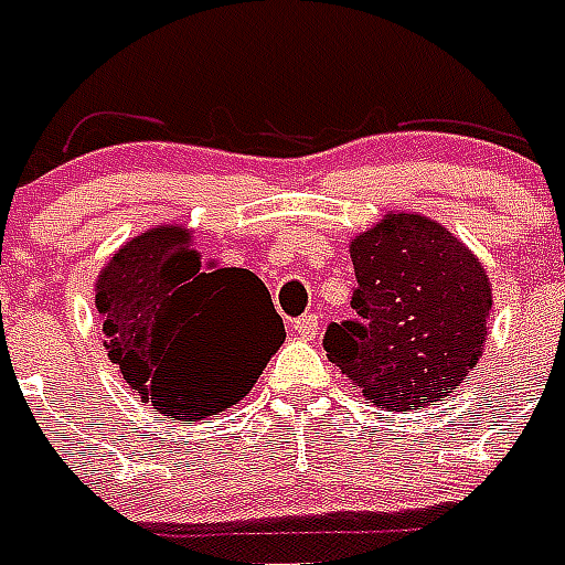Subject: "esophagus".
Returning <instances> with one entry per match:
<instances>
[{
  "label": "esophagus",
  "mask_w": 565,
  "mask_h": 565,
  "mask_svg": "<svg viewBox=\"0 0 565 565\" xmlns=\"http://www.w3.org/2000/svg\"><path fill=\"white\" fill-rule=\"evenodd\" d=\"M296 334L301 337V340H310V337H317V328H319V317L317 313H305V317L296 319Z\"/></svg>",
  "instance_id": "1"
}]
</instances>
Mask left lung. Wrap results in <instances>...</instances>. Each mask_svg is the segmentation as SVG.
Segmentation results:
<instances>
[{"label": "left lung", "mask_w": 565, "mask_h": 565, "mask_svg": "<svg viewBox=\"0 0 565 565\" xmlns=\"http://www.w3.org/2000/svg\"><path fill=\"white\" fill-rule=\"evenodd\" d=\"M349 252L358 317L328 326V358L384 411L443 402L487 343L492 290L481 260L419 213H386Z\"/></svg>", "instance_id": "8db88e82"}]
</instances>
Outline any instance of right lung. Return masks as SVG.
<instances>
[{
	"label": "right lung",
	"instance_id": "right-lung-1",
	"mask_svg": "<svg viewBox=\"0 0 565 565\" xmlns=\"http://www.w3.org/2000/svg\"><path fill=\"white\" fill-rule=\"evenodd\" d=\"M96 310L119 375L179 422L237 404L287 337L264 281L204 264L181 225L128 239L96 281Z\"/></svg>",
	"mask_w": 565,
	"mask_h": 565
}]
</instances>
